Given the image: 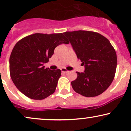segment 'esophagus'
<instances>
[{
    "label": "esophagus",
    "instance_id": "esophagus-1",
    "mask_svg": "<svg viewBox=\"0 0 131 131\" xmlns=\"http://www.w3.org/2000/svg\"><path fill=\"white\" fill-rule=\"evenodd\" d=\"M61 71H62V72L64 74H67V73H68V72H69V71H68L67 69H66L65 68L61 69Z\"/></svg>",
    "mask_w": 131,
    "mask_h": 131
}]
</instances>
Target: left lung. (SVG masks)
Returning <instances> with one entry per match:
<instances>
[{
	"label": "left lung",
	"mask_w": 131,
	"mask_h": 131,
	"mask_svg": "<svg viewBox=\"0 0 131 131\" xmlns=\"http://www.w3.org/2000/svg\"><path fill=\"white\" fill-rule=\"evenodd\" d=\"M77 58L85 64L84 72H77L71 82L77 93L86 97H95L105 92L112 83L117 68V54L109 40L94 31H67Z\"/></svg>",
	"instance_id": "obj_1"
}]
</instances>
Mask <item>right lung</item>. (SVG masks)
Here are the masks:
<instances>
[{"label":"right lung","instance_id":"add662e5","mask_svg":"<svg viewBox=\"0 0 131 131\" xmlns=\"http://www.w3.org/2000/svg\"><path fill=\"white\" fill-rule=\"evenodd\" d=\"M63 33H35L16 43L9 57V73L17 88L29 99L43 100L55 92L59 69L45 68L58 45L68 44Z\"/></svg>","mask_w":131,"mask_h":131}]
</instances>
